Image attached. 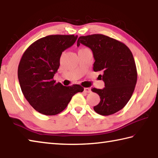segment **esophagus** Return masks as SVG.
I'll use <instances>...</instances> for the list:
<instances>
[{
    "label": "esophagus",
    "mask_w": 158,
    "mask_h": 158,
    "mask_svg": "<svg viewBox=\"0 0 158 158\" xmlns=\"http://www.w3.org/2000/svg\"><path fill=\"white\" fill-rule=\"evenodd\" d=\"M84 92H86V93H89V92H91V89H90V88H84Z\"/></svg>",
    "instance_id": "obj_1"
}]
</instances>
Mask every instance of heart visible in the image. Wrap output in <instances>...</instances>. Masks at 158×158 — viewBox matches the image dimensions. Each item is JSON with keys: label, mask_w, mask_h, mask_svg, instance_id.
<instances>
[{"label": "heart", "mask_w": 158, "mask_h": 158, "mask_svg": "<svg viewBox=\"0 0 158 158\" xmlns=\"http://www.w3.org/2000/svg\"><path fill=\"white\" fill-rule=\"evenodd\" d=\"M81 49H84V48H81ZM80 50H81V49H80Z\"/></svg>", "instance_id": "b5f03b06"}]
</instances>
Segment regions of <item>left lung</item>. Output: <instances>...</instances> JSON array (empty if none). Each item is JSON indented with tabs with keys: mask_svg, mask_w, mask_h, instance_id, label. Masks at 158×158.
Returning a JSON list of instances; mask_svg holds the SVG:
<instances>
[{
	"mask_svg": "<svg viewBox=\"0 0 158 158\" xmlns=\"http://www.w3.org/2000/svg\"><path fill=\"white\" fill-rule=\"evenodd\" d=\"M80 44L93 52L94 72L103 73L100 76L105 88H92L101 99L94 110L103 116L118 112L131 98L137 82L136 66L130 49L123 42L102 34L79 37L77 46Z\"/></svg>",
	"mask_w": 158,
	"mask_h": 158,
	"instance_id": "obj_1",
	"label": "left lung"
}]
</instances>
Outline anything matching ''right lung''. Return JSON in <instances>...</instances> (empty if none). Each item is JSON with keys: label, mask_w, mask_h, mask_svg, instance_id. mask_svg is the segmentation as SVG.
Instances as JSON below:
<instances>
[{"label": "right lung", "mask_w": 158, "mask_h": 158, "mask_svg": "<svg viewBox=\"0 0 158 158\" xmlns=\"http://www.w3.org/2000/svg\"><path fill=\"white\" fill-rule=\"evenodd\" d=\"M77 39L74 35H51L31 44L22 56L18 77L27 101L38 112L56 115L65 110L80 85L64 86L53 79L60 67L61 53Z\"/></svg>", "instance_id": "right-lung-1"}]
</instances>
